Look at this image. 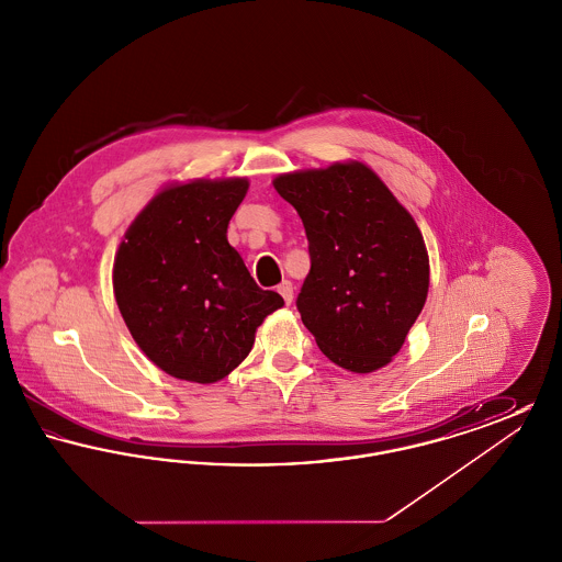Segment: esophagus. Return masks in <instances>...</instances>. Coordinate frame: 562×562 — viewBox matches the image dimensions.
<instances>
[{
    "label": "esophagus",
    "instance_id": "1",
    "mask_svg": "<svg viewBox=\"0 0 562 562\" xmlns=\"http://www.w3.org/2000/svg\"><path fill=\"white\" fill-rule=\"evenodd\" d=\"M278 293L282 294V299H284V303L286 305H291L293 303V282L291 280H284L280 286H278Z\"/></svg>",
    "mask_w": 562,
    "mask_h": 562
}]
</instances>
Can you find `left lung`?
<instances>
[{"label":"left lung","instance_id":"8db88e82","mask_svg":"<svg viewBox=\"0 0 562 562\" xmlns=\"http://www.w3.org/2000/svg\"><path fill=\"white\" fill-rule=\"evenodd\" d=\"M273 188L310 241L301 321L341 369L385 367L428 296V250L415 218L362 161L280 175Z\"/></svg>","mask_w":562,"mask_h":562}]
</instances>
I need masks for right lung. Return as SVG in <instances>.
Instances as JSON below:
<instances>
[{
	"label": "right lung",
	"mask_w": 562,
	"mask_h": 562,
	"mask_svg": "<svg viewBox=\"0 0 562 562\" xmlns=\"http://www.w3.org/2000/svg\"><path fill=\"white\" fill-rule=\"evenodd\" d=\"M246 179L170 186L138 213L117 248L113 293L136 346L164 373L214 383L248 356L284 305L257 286L227 241Z\"/></svg>",
	"instance_id": "1"
}]
</instances>
